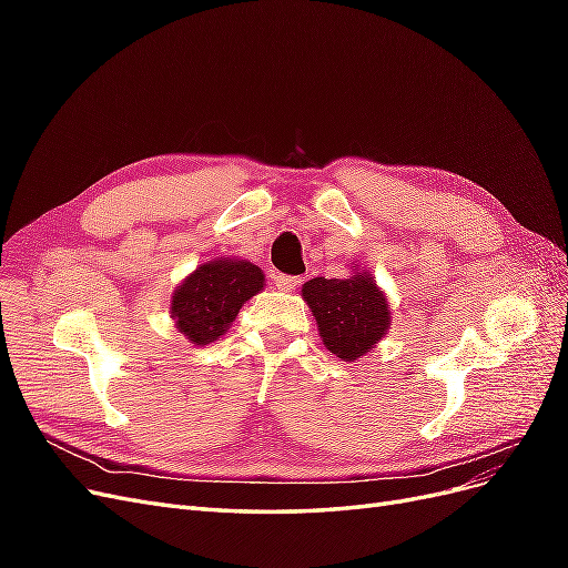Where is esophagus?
Listing matches in <instances>:
<instances>
[{
  "mask_svg": "<svg viewBox=\"0 0 568 568\" xmlns=\"http://www.w3.org/2000/svg\"><path fill=\"white\" fill-rule=\"evenodd\" d=\"M274 284H277V288L282 291H296L305 277H291V274H274Z\"/></svg>",
  "mask_w": 568,
  "mask_h": 568,
  "instance_id": "obj_1",
  "label": "esophagus"
}]
</instances>
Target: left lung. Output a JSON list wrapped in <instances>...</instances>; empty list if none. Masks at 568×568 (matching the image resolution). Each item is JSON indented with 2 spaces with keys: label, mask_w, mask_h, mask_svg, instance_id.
I'll return each instance as SVG.
<instances>
[{
  "label": "left lung",
  "mask_w": 568,
  "mask_h": 568,
  "mask_svg": "<svg viewBox=\"0 0 568 568\" xmlns=\"http://www.w3.org/2000/svg\"><path fill=\"white\" fill-rule=\"evenodd\" d=\"M303 298L317 320L324 346L341 359L365 355L390 324L384 294L365 274L351 280L315 277L305 282Z\"/></svg>",
  "instance_id": "obj_1"
}]
</instances>
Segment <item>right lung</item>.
Segmentation results:
<instances>
[{
    "instance_id": "add662e5",
    "label": "right lung",
    "mask_w": 568,
    "mask_h": 568,
    "mask_svg": "<svg viewBox=\"0 0 568 568\" xmlns=\"http://www.w3.org/2000/svg\"><path fill=\"white\" fill-rule=\"evenodd\" d=\"M265 274L248 261H213L201 265L173 296L170 311L178 329L196 346L227 332L242 305L263 288Z\"/></svg>"
}]
</instances>
